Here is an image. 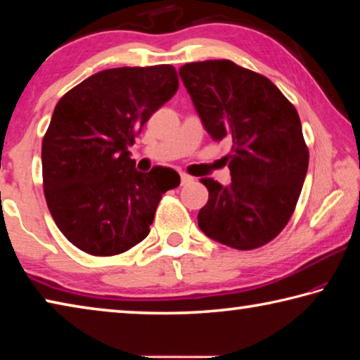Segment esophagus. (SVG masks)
I'll list each match as a JSON object with an SVG mask.
<instances>
[{
	"label": "esophagus",
	"mask_w": 360,
	"mask_h": 360,
	"mask_svg": "<svg viewBox=\"0 0 360 360\" xmlns=\"http://www.w3.org/2000/svg\"><path fill=\"white\" fill-rule=\"evenodd\" d=\"M179 176H181V184H182V186H184V184H188V182H191V181L193 179L192 176H188V174H186V173H181Z\"/></svg>",
	"instance_id": "obj_1"
}]
</instances>
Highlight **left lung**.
I'll return each mask as SVG.
<instances>
[{"mask_svg":"<svg viewBox=\"0 0 360 360\" xmlns=\"http://www.w3.org/2000/svg\"><path fill=\"white\" fill-rule=\"evenodd\" d=\"M179 76L210 136L233 144L231 184L200 179L210 198L198 227L240 251L266 245L288 225L307 176L297 109L270 79L230 60L187 63Z\"/></svg>","mask_w":360,"mask_h":360,"instance_id":"obj_1","label":"left lung"}]
</instances>
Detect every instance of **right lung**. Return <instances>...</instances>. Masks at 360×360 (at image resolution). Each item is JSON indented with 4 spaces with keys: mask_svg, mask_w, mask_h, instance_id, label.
<instances>
[{
    "mask_svg": "<svg viewBox=\"0 0 360 360\" xmlns=\"http://www.w3.org/2000/svg\"><path fill=\"white\" fill-rule=\"evenodd\" d=\"M178 85L172 65L124 66L87 77L57 103L42 139V186L57 227L81 251H129L149 235L162 195L179 186L172 168L138 172L129 150Z\"/></svg>",
    "mask_w": 360,
    "mask_h": 360,
    "instance_id": "obj_1",
    "label": "right lung"
}]
</instances>
